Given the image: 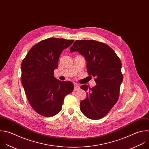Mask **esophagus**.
<instances>
[{"label": "esophagus", "mask_w": 149, "mask_h": 149, "mask_svg": "<svg viewBox=\"0 0 149 149\" xmlns=\"http://www.w3.org/2000/svg\"><path fill=\"white\" fill-rule=\"evenodd\" d=\"M79 89H80V88H79V86L78 85V84H74V91H78Z\"/></svg>", "instance_id": "1"}]
</instances>
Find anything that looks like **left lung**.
I'll return each instance as SVG.
<instances>
[{
  "label": "left lung",
  "mask_w": 149,
  "mask_h": 149,
  "mask_svg": "<svg viewBox=\"0 0 149 149\" xmlns=\"http://www.w3.org/2000/svg\"><path fill=\"white\" fill-rule=\"evenodd\" d=\"M70 51L84 56L89 75L96 78V85L92 88L87 85L81 86L87 91V96L80 102V109L89 119H101L118 100L123 79L121 61L110 47L95 40H77Z\"/></svg>",
  "instance_id": "obj_1"
}]
</instances>
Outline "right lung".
Listing matches in <instances>:
<instances>
[{
	"label": "right lung",
	"instance_id": "right-lung-1",
	"mask_svg": "<svg viewBox=\"0 0 149 149\" xmlns=\"http://www.w3.org/2000/svg\"><path fill=\"white\" fill-rule=\"evenodd\" d=\"M74 40L49 38L29 51L22 65V84L32 108L38 114L51 117L62 109L65 96L74 90L71 81H61L54 76L60 56Z\"/></svg>",
	"mask_w": 149,
	"mask_h": 149
}]
</instances>
